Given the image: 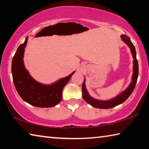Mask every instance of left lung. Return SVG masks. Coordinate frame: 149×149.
<instances>
[{
    "label": "left lung",
    "instance_id": "left-lung-1",
    "mask_svg": "<svg viewBox=\"0 0 149 149\" xmlns=\"http://www.w3.org/2000/svg\"><path fill=\"white\" fill-rule=\"evenodd\" d=\"M121 37H122L123 41L130 48L131 52H132V54L133 57V74L132 76V81L129 85V87L124 91L117 96L116 97H115L114 99L107 100V101H103V100H99L93 99V98H92L88 94V92L85 85V80H84V81L82 84L83 98H84V99L85 101L95 108H101V109H108V108H111L116 107L117 105H119L123 102H125L129 98L135 87V85L136 83H137L139 75V65L137 58H136L135 48L134 45H133L132 41H130L129 37H127L126 35H122Z\"/></svg>",
    "mask_w": 149,
    "mask_h": 149
}]
</instances>
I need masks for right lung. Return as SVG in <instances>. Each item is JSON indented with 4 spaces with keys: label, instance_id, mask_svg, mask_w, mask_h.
Masks as SVG:
<instances>
[{
    "label": "right lung",
    "instance_id": "right-lung-1",
    "mask_svg": "<svg viewBox=\"0 0 149 149\" xmlns=\"http://www.w3.org/2000/svg\"><path fill=\"white\" fill-rule=\"evenodd\" d=\"M27 42V37L17 48L12 59V74L16 89L24 101L33 106L40 108L54 107L61 101L63 88L75 72L52 85L39 84L33 79L25 68L23 58Z\"/></svg>",
    "mask_w": 149,
    "mask_h": 149
}]
</instances>
